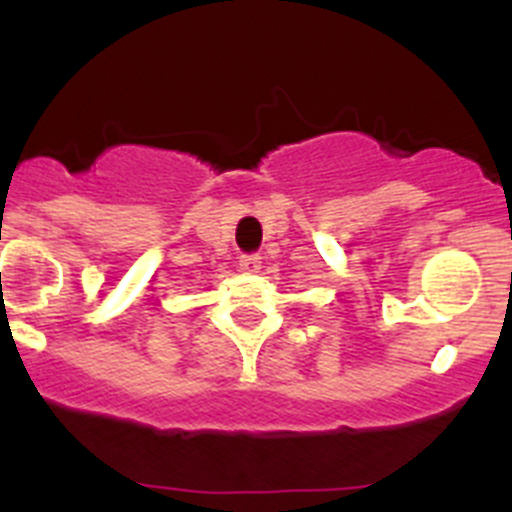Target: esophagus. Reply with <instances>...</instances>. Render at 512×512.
<instances>
[{"label":"esophagus","instance_id":"34e87169","mask_svg":"<svg viewBox=\"0 0 512 512\" xmlns=\"http://www.w3.org/2000/svg\"><path fill=\"white\" fill-rule=\"evenodd\" d=\"M262 267L260 262V255H255V252H247V255H240V270L247 272V275H252V272H257Z\"/></svg>","mask_w":512,"mask_h":512}]
</instances>
